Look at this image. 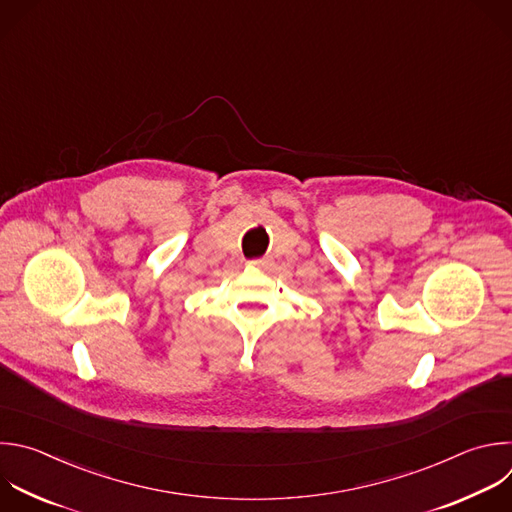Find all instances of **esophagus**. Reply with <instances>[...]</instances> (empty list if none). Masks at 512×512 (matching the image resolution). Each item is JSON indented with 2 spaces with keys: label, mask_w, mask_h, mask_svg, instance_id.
Wrapping results in <instances>:
<instances>
[{
  "label": "esophagus",
  "mask_w": 512,
  "mask_h": 512,
  "mask_svg": "<svg viewBox=\"0 0 512 512\" xmlns=\"http://www.w3.org/2000/svg\"><path fill=\"white\" fill-rule=\"evenodd\" d=\"M269 263H271L269 259H253V261H249V265L257 267V269H265Z\"/></svg>",
  "instance_id": "obj_1"
}]
</instances>
